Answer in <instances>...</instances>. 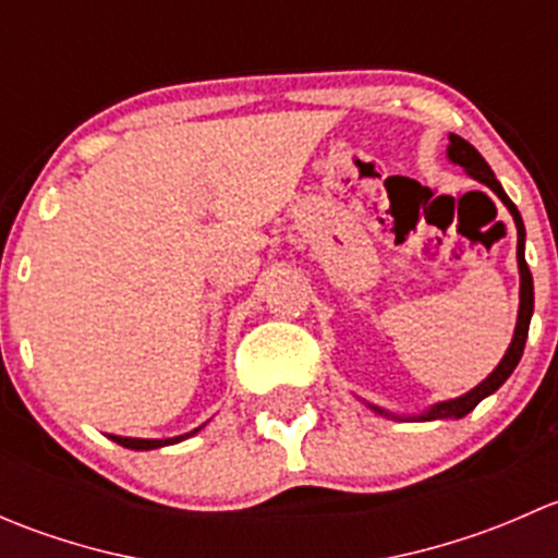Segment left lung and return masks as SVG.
<instances>
[{
    "label": "left lung",
    "instance_id": "obj_1",
    "mask_svg": "<svg viewBox=\"0 0 558 558\" xmlns=\"http://www.w3.org/2000/svg\"><path fill=\"white\" fill-rule=\"evenodd\" d=\"M448 159L453 161V165L464 167V172L470 174V178L481 180V183H486L488 189L494 191V194L499 196V199L505 202V207L510 210V216H513L515 221V229H519V251H515V256H519V272H521V305H519V320H515V335H513V342H510L508 353L502 356V362L497 364V369H494L492 375H488L483 384H477L472 391H466L464 397H456V399H448V402H437L432 404L429 410H424L421 415H413V421H437V418H464L470 410H475V404L481 402V399H486L488 393L497 391L499 386L505 384V380L513 375V369L519 367L521 356H523V345H526V335H529V320H532V313H534V283H532V272H529L526 267V258H523V240H526V232H523V221H521V213L519 207L510 202V196L505 194V189L499 185V180L494 178L492 167L486 165V159H483L481 154H477L475 148H472L466 140H461L459 134H451V145H448ZM369 408L375 410V413H384L388 415L386 410L375 408V404H369ZM397 418V415H393Z\"/></svg>",
    "mask_w": 558,
    "mask_h": 558
}]
</instances>
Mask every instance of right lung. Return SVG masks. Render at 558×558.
<instances>
[{"instance_id":"add662e5","label":"right lung","mask_w":558,"mask_h":558,"mask_svg":"<svg viewBox=\"0 0 558 558\" xmlns=\"http://www.w3.org/2000/svg\"><path fill=\"white\" fill-rule=\"evenodd\" d=\"M199 429L189 432V435H180V437H170V440H140V437H118V435H110L112 442H118V446L123 448H132V451H154V448H161V446H174V442L185 440V437L196 435Z\"/></svg>"}]
</instances>
